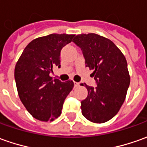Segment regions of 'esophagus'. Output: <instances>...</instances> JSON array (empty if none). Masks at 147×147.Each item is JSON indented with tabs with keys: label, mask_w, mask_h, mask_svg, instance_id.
Segmentation results:
<instances>
[{
	"label": "esophagus",
	"mask_w": 147,
	"mask_h": 147,
	"mask_svg": "<svg viewBox=\"0 0 147 147\" xmlns=\"http://www.w3.org/2000/svg\"><path fill=\"white\" fill-rule=\"evenodd\" d=\"M75 83V87L77 88V87L80 86V83H77V82H74Z\"/></svg>",
	"instance_id": "1"
}]
</instances>
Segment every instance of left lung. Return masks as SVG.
<instances>
[{
	"label": "left lung",
	"instance_id": "8db88e82",
	"mask_svg": "<svg viewBox=\"0 0 147 147\" xmlns=\"http://www.w3.org/2000/svg\"><path fill=\"white\" fill-rule=\"evenodd\" d=\"M73 42L82 50L86 67L93 71L96 81V88L85 84L88 94L81 101L82 114L92 122L105 123L118 113L125 100L130 83L125 57L111 40L96 34H78Z\"/></svg>",
	"mask_w": 147,
	"mask_h": 147
}]
</instances>
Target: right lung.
<instances>
[{"label":"right lung","instance_id":"obj_1","mask_svg":"<svg viewBox=\"0 0 147 147\" xmlns=\"http://www.w3.org/2000/svg\"><path fill=\"white\" fill-rule=\"evenodd\" d=\"M75 34H51L39 37L26 47L16 63L14 77L19 97L33 117L52 121L61 115L66 97L72 90L71 80H53L50 73L60 67V51Z\"/></svg>","mask_w":147,"mask_h":147}]
</instances>
